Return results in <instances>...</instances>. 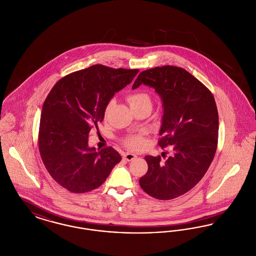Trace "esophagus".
<instances>
[{"instance_id":"esophagus-1","label":"esophagus","mask_w":256,"mask_h":256,"mask_svg":"<svg viewBox=\"0 0 256 256\" xmlns=\"http://www.w3.org/2000/svg\"><path fill=\"white\" fill-rule=\"evenodd\" d=\"M124 158L126 159V161H132V160H134V159L136 158L137 156L134 154H130V152H126V154H124V156H122Z\"/></svg>"}]
</instances>
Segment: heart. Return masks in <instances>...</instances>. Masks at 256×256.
<instances>
[{"label":"heart","instance_id":"1","mask_svg":"<svg viewBox=\"0 0 256 256\" xmlns=\"http://www.w3.org/2000/svg\"><path fill=\"white\" fill-rule=\"evenodd\" d=\"M128 102L132 108L139 106H152V98L150 96L143 91H137L130 94L128 96ZM110 106H108L106 111L108 110ZM124 144L130 150H138L143 148L146 145V139H145V132H139V134H132L124 139Z\"/></svg>","mask_w":256,"mask_h":256}]
</instances>
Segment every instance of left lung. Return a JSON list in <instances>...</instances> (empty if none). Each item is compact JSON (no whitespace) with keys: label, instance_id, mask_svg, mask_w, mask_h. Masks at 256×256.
<instances>
[{"label":"left lung","instance_id":"8db88e82","mask_svg":"<svg viewBox=\"0 0 256 256\" xmlns=\"http://www.w3.org/2000/svg\"><path fill=\"white\" fill-rule=\"evenodd\" d=\"M154 88L163 102L158 145L170 146L164 162L146 156L148 172L139 180L148 195L168 200L190 191L206 174L218 145L219 116L210 90L185 69L166 65L139 74L132 89Z\"/></svg>","mask_w":256,"mask_h":256}]
</instances>
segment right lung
<instances>
[{
  "mask_svg": "<svg viewBox=\"0 0 256 256\" xmlns=\"http://www.w3.org/2000/svg\"><path fill=\"white\" fill-rule=\"evenodd\" d=\"M138 69L96 64L60 78L46 98L38 146L50 176L72 193H86L106 182L122 158L112 146L97 152L88 134L104 117L114 94L130 84Z\"/></svg>",
  "mask_w": 256,
  "mask_h": 256,
  "instance_id": "right-lung-1",
  "label": "right lung"
}]
</instances>
